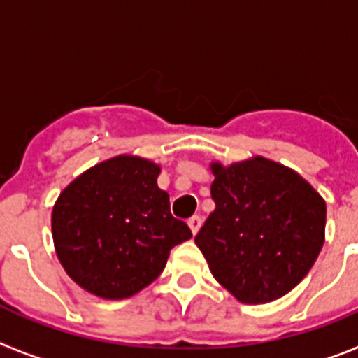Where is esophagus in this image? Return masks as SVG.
<instances>
[{
	"label": "esophagus",
	"mask_w": 358,
	"mask_h": 358,
	"mask_svg": "<svg viewBox=\"0 0 358 358\" xmlns=\"http://www.w3.org/2000/svg\"><path fill=\"white\" fill-rule=\"evenodd\" d=\"M201 224H202V218L199 217V215H194V217H189L188 218V226L189 229H192V233H197L199 229H201Z\"/></svg>",
	"instance_id": "1"
}]
</instances>
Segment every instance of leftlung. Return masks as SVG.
I'll return each instance as SVG.
<instances>
[{
  "mask_svg": "<svg viewBox=\"0 0 358 358\" xmlns=\"http://www.w3.org/2000/svg\"><path fill=\"white\" fill-rule=\"evenodd\" d=\"M215 210L195 236L215 280L242 303H268L308 274L327 204L299 173L265 157L211 164Z\"/></svg>",
  "mask_w": 358,
  "mask_h": 358,
  "instance_id": "obj_1",
  "label": "left lung"
}]
</instances>
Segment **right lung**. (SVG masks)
Here are the masks:
<instances>
[{"instance_id": "right-lung-1", "label": "right lung", "mask_w": 358, "mask_h": 358, "mask_svg": "<svg viewBox=\"0 0 358 358\" xmlns=\"http://www.w3.org/2000/svg\"><path fill=\"white\" fill-rule=\"evenodd\" d=\"M159 166L118 156L77 177L52 213L55 251L82 289L103 299L140 292L163 273L177 243L192 238L157 188Z\"/></svg>"}]
</instances>
